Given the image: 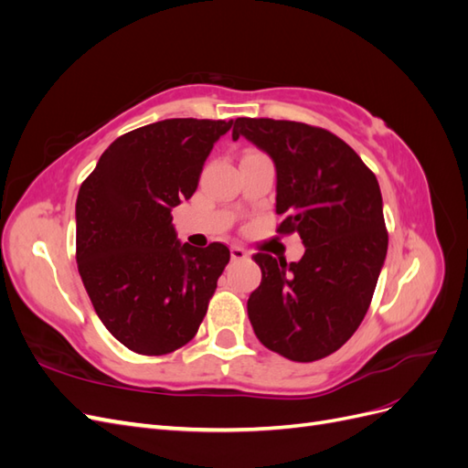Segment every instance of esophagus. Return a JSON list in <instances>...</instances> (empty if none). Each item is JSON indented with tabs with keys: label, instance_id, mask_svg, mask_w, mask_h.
Masks as SVG:
<instances>
[{
	"label": "esophagus",
	"instance_id": "1",
	"mask_svg": "<svg viewBox=\"0 0 468 468\" xmlns=\"http://www.w3.org/2000/svg\"><path fill=\"white\" fill-rule=\"evenodd\" d=\"M248 256H250V253H248L244 248H239V246H232V248H230V258H232L234 261L246 260Z\"/></svg>",
	"mask_w": 468,
	"mask_h": 468
}]
</instances>
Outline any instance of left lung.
Masks as SVG:
<instances>
[{
  "label": "left lung",
  "instance_id": "8db88e82",
  "mask_svg": "<svg viewBox=\"0 0 468 468\" xmlns=\"http://www.w3.org/2000/svg\"><path fill=\"white\" fill-rule=\"evenodd\" d=\"M271 155L277 169L279 234L299 232L301 261L256 253L261 285L248 316L260 342L291 361L310 363L337 351L369 310L387 258L388 232L375 174L342 138L294 121H234Z\"/></svg>",
  "mask_w": 468,
  "mask_h": 468
}]
</instances>
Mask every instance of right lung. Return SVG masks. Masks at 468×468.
I'll list each match as a JSON object with an SVG mask.
<instances>
[{
	"label": "right lung",
	"mask_w": 468,
	"mask_h": 468,
	"mask_svg": "<svg viewBox=\"0 0 468 468\" xmlns=\"http://www.w3.org/2000/svg\"><path fill=\"white\" fill-rule=\"evenodd\" d=\"M232 121L165 119L119 136L81 183L76 261L95 313L140 356L195 337L230 250L179 244L172 208L191 199Z\"/></svg>",
	"instance_id": "1"
}]
</instances>
